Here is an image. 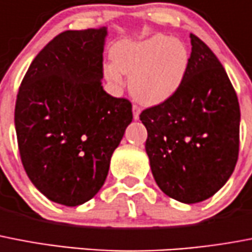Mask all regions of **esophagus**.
<instances>
[{
	"mask_svg": "<svg viewBox=\"0 0 252 252\" xmlns=\"http://www.w3.org/2000/svg\"><path fill=\"white\" fill-rule=\"evenodd\" d=\"M132 114H134V120H138L139 114H140V108L136 104L132 105Z\"/></svg>",
	"mask_w": 252,
	"mask_h": 252,
	"instance_id": "1",
	"label": "esophagus"
}]
</instances>
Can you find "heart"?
I'll return each mask as SVG.
<instances>
[{"mask_svg":"<svg viewBox=\"0 0 252 252\" xmlns=\"http://www.w3.org/2000/svg\"><path fill=\"white\" fill-rule=\"evenodd\" d=\"M112 60L113 63L105 66L106 79L120 84L122 74H127L128 87L136 100L156 105L172 97L181 87L190 53L182 41L158 33L140 41L117 43Z\"/></svg>","mask_w":252,"mask_h":252,"instance_id":"b5f03b06","label":"heart"}]
</instances>
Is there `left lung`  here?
Segmentation results:
<instances>
[{
    "mask_svg": "<svg viewBox=\"0 0 252 252\" xmlns=\"http://www.w3.org/2000/svg\"><path fill=\"white\" fill-rule=\"evenodd\" d=\"M191 54L181 87L140 113L146 151L162 192L192 204L211 198L234 170L239 152V102L221 62L190 33Z\"/></svg>",
    "mask_w": 252,
    "mask_h": 252,
    "instance_id": "8db88e82",
    "label": "left lung"
}]
</instances>
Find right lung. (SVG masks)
Segmentation results:
<instances>
[{
	"instance_id": "right-lung-1",
	"label": "right lung",
	"mask_w": 252,
	"mask_h": 252,
	"mask_svg": "<svg viewBox=\"0 0 252 252\" xmlns=\"http://www.w3.org/2000/svg\"><path fill=\"white\" fill-rule=\"evenodd\" d=\"M105 36V27L56 36L32 61L17 96L24 170L41 194L63 206L97 194L132 121L130 100L101 86Z\"/></svg>"
}]
</instances>
